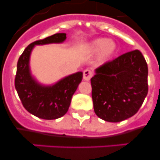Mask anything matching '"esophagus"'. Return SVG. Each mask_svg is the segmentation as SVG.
Wrapping results in <instances>:
<instances>
[{"label":"esophagus","mask_w":160,"mask_h":160,"mask_svg":"<svg viewBox=\"0 0 160 160\" xmlns=\"http://www.w3.org/2000/svg\"><path fill=\"white\" fill-rule=\"evenodd\" d=\"M92 76H93V72L90 70H89V69H86L83 71V78L86 81H89L92 78Z\"/></svg>","instance_id":"obj_1"}]
</instances>
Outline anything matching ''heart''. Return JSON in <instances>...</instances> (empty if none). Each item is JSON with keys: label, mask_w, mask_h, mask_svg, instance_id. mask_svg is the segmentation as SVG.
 <instances>
[{"label": "heart", "mask_w": 160, "mask_h": 160, "mask_svg": "<svg viewBox=\"0 0 160 160\" xmlns=\"http://www.w3.org/2000/svg\"><path fill=\"white\" fill-rule=\"evenodd\" d=\"M116 48L117 47L113 41L106 40L103 38L95 39L90 44V49L92 51H96L100 49L98 54V61L100 62L109 59L115 52Z\"/></svg>", "instance_id": "heart-1"}]
</instances>
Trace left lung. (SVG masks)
Segmentation results:
<instances>
[{"instance_id":"8db88e82","label":"left lung","mask_w":160,"mask_h":160,"mask_svg":"<svg viewBox=\"0 0 160 160\" xmlns=\"http://www.w3.org/2000/svg\"><path fill=\"white\" fill-rule=\"evenodd\" d=\"M90 79L98 117L120 122L137 113L148 92V69L139 50L129 51L95 70Z\"/></svg>"}]
</instances>
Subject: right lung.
I'll return each instance as SVG.
<instances>
[{
	"label": "right lung",
	"mask_w": 160,
	"mask_h": 160,
	"mask_svg": "<svg viewBox=\"0 0 160 160\" xmlns=\"http://www.w3.org/2000/svg\"><path fill=\"white\" fill-rule=\"evenodd\" d=\"M66 39V33H56L35 41L24 49L17 62L16 90L26 110L39 118L55 120L67 113L73 94L82 79V72L67 76L53 86H42L31 75L29 69L31 51L35 45L62 43Z\"/></svg>",
	"instance_id": "obj_1"
}]
</instances>
